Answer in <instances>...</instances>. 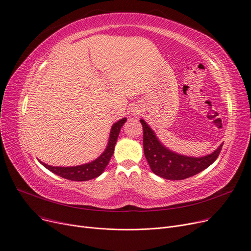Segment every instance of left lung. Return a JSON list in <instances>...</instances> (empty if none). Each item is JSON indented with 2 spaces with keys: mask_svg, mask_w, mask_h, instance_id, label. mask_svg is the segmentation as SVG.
<instances>
[{
  "mask_svg": "<svg viewBox=\"0 0 251 251\" xmlns=\"http://www.w3.org/2000/svg\"><path fill=\"white\" fill-rule=\"evenodd\" d=\"M140 122L143 128L144 155L152 172L164 179L183 180L201 173L217 160L223 148L224 143L213 153L201 157L182 155L165 148L144 120L141 119Z\"/></svg>",
  "mask_w": 251,
  "mask_h": 251,
  "instance_id": "8db88e82",
  "label": "left lung"
}]
</instances>
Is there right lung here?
I'll return each instance as SVG.
<instances>
[{
    "label": "right lung",
    "instance_id": "obj_1",
    "mask_svg": "<svg viewBox=\"0 0 251 251\" xmlns=\"http://www.w3.org/2000/svg\"><path fill=\"white\" fill-rule=\"evenodd\" d=\"M126 120V118H123L121 120H119L118 122L113 124L107 149L104 150V151L97 160L92 161L88 164L76 167H51L43 162H41V164L54 174L71 181H87L99 177L103 172L105 167H107L111 160V157L114 153L115 144L117 142L119 133H120L121 127L124 125Z\"/></svg>",
    "mask_w": 251,
    "mask_h": 251
}]
</instances>
